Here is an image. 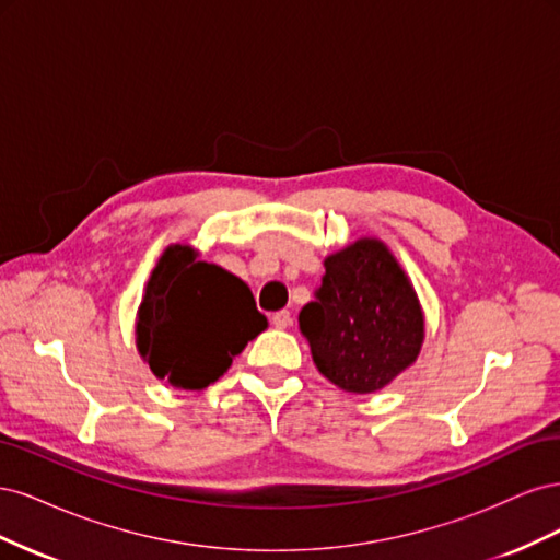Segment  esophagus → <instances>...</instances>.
I'll return each instance as SVG.
<instances>
[{
	"label": "esophagus",
	"instance_id": "1",
	"mask_svg": "<svg viewBox=\"0 0 560 560\" xmlns=\"http://www.w3.org/2000/svg\"><path fill=\"white\" fill-rule=\"evenodd\" d=\"M270 325H273L276 329H287L292 325V315L290 311H278L273 313V317H270Z\"/></svg>",
	"mask_w": 560,
	"mask_h": 560
}]
</instances>
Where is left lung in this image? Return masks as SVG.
Masks as SVG:
<instances>
[{
    "mask_svg": "<svg viewBox=\"0 0 560 560\" xmlns=\"http://www.w3.org/2000/svg\"><path fill=\"white\" fill-rule=\"evenodd\" d=\"M299 329L322 376L346 393L369 395L416 362L425 319L395 254L376 238H360L325 259Z\"/></svg>",
    "mask_w": 560,
    "mask_h": 560,
    "instance_id": "obj_1",
    "label": "left lung"
}]
</instances>
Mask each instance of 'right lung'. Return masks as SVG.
I'll return each instance as SVG.
<instances>
[{
  "mask_svg": "<svg viewBox=\"0 0 560 560\" xmlns=\"http://www.w3.org/2000/svg\"><path fill=\"white\" fill-rule=\"evenodd\" d=\"M191 245L165 247L138 311V350L154 376L202 389L266 327L252 290L222 266L196 261Z\"/></svg>",
  "mask_w": 560,
  "mask_h": 560,
  "instance_id": "add662e5",
  "label": "right lung"
}]
</instances>
